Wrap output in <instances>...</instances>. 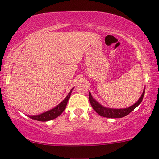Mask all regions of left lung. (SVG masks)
I'll return each mask as SVG.
<instances>
[{"instance_id": "1", "label": "left lung", "mask_w": 159, "mask_h": 159, "mask_svg": "<svg viewBox=\"0 0 159 159\" xmlns=\"http://www.w3.org/2000/svg\"><path fill=\"white\" fill-rule=\"evenodd\" d=\"M144 95H145V90L142 93L139 99L135 104L129 106L128 108H125V109H111V108L105 107V106H102L97 101L93 99L90 93H89V99L92 107L99 116H102L106 118H113V119H115V118H122L124 116L129 115L132 111H133L141 103V102L143 99Z\"/></svg>"}]
</instances>
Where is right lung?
Here are the masks:
<instances>
[{"label":"right lung","mask_w":159,"mask_h":159,"mask_svg":"<svg viewBox=\"0 0 159 159\" xmlns=\"http://www.w3.org/2000/svg\"><path fill=\"white\" fill-rule=\"evenodd\" d=\"M73 89L70 90L69 94L67 95L66 98L60 102V104L57 105L56 107L53 108V109H50V110L47 111V112H43V113L40 114V115L37 116H29V117L30 119H34V120L37 121H40V122H47V121L52 120V119H54L57 117H58L59 116L61 115L62 112L64 111V109H66V106L67 105L68 100L70 97V95H71L72 91H73Z\"/></svg>","instance_id":"obj_1"}]
</instances>
